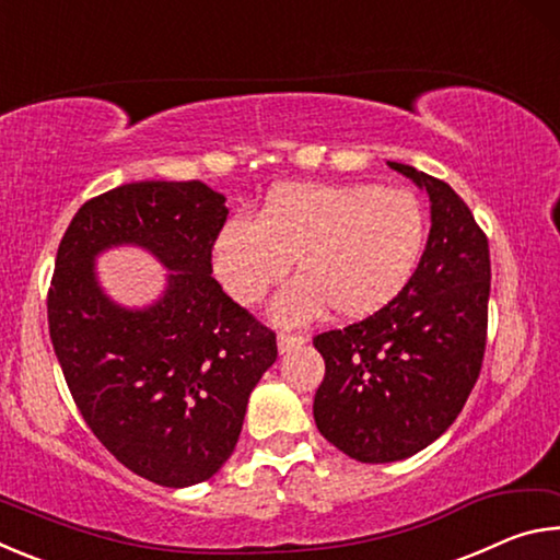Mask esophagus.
I'll return each instance as SVG.
<instances>
[{
  "instance_id": "34e87169",
  "label": "esophagus",
  "mask_w": 560,
  "mask_h": 560,
  "mask_svg": "<svg viewBox=\"0 0 560 560\" xmlns=\"http://www.w3.org/2000/svg\"><path fill=\"white\" fill-rule=\"evenodd\" d=\"M277 343H279L281 353H289V350L303 346V336H296V334H279Z\"/></svg>"
}]
</instances>
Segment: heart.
<instances>
[{"label":"heart","instance_id":"b5f03b06","mask_svg":"<svg viewBox=\"0 0 560 560\" xmlns=\"http://www.w3.org/2000/svg\"><path fill=\"white\" fill-rule=\"evenodd\" d=\"M424 210L410 189L365 183L273 187L254 220L234 217L214 240V271L230 296L254 306L287 277L273 318L299 326L330 311L363 318L410 281L424 249Z\"/></svg>","mask_w":560,"mask_h":560}]
</instances>
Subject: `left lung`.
<instances>
[{"mask_svg": "<svg viewBox=\"0 0 560 560\" xmlns=\"http://www.w3.org/2000/svg\"><path fill=\"white\" fill-rule=\"evenodd\" d=\"M387 165L430 195L422 259L387 306L314 338L326 360L316 428L365 464L412 457L457 420L485 360L491 289L487 234L462 197L410 165Z\"/></svg>", "mask_w": 560, "mask_h": 560, "instance_id": "obj_1", "label": "left lung"}]
</instances>
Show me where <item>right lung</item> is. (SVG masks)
Instances as JSON below:
<instances>
[{
    "mask_svg": "<svg viewBox=\"0 0 560 560\" xmlns=\"http://www.w3.org/2000/svg\"><path fill=\"white\" fill-rule=\"evenodd\" d=\"M226 214L200 179L120 185L75 212L56 254L46 308L73 402L113 457L160 487L220 471L277 360V334L212 279ZM120 243L171 269L153 307L122 310L97 287L92 259Z\"/></svg>",
    "mask_w": 560,
    "mask_h": 560,
    "instance_id": "right-lung-1",
    "label": "right lung"
}]
</instances>
